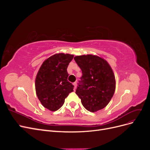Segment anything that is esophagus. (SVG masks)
Here are the masks:
<instances>
[{
    "label": "esophagus",
    "mask_w": 150,
    "mask_h": 150,
    "mask_svg": "<svg viewBox=\"0 0 150 150\" xmlns=\"http://www.w3.org/2000/svg\"><path fill=\"white\" fill-rule=\"evenodd\" d=\"M73 85H74V89H76V88H77V83H76V82H74V83H73Z\"/></svg>",
    "instance_id": "obj_1"
}]
</instances>
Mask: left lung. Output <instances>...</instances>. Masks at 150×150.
Returning a JSON list of instances; mask_svg holds the SVG:
<instances>
[{
    "mask_svg": "<svg viewBox=\"0 0 150 150\" xmlns=\"http://www.w3.org/2000/svg\"><path fill=\"white\" fill-rule=\"evenodd\" d=\"M82 71L76 93L83 106L96 112L105 108L115 93V77L111 66L104 59L88 54L74 57Z\"/></svg>",
    "mask_w": 150,
    "mask_h": 150,
    "instance_id": "1",
    "label": "left lung"
}]
</instances>
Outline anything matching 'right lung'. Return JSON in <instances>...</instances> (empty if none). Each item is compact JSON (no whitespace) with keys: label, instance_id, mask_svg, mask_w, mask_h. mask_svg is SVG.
<instances>
[{"label":"right lung","instance_id":"add662e5","mask_svg":"<svg viewBox=\"0 0 150 150\" xmlns=\"http://www.w3.org/2000/svg\"><path fill=\"white\" fill-rule=\"evenodd\" d=\"M73 57L69 54H54L42 63L36 76V94L42 106L50 111L58 110L73 91L74 86L67 81V71Z\"/></svg>","mask_w":150,"mask_h":150}]
</instances>
